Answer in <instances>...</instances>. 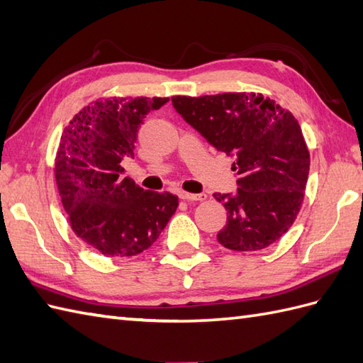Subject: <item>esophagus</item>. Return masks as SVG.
I'll list each match as a JSON object with an SVG mask.
<instances>
[{
	"mask_svg": "<svg viewBox=\"0 0 363 363\" xmlns=\"http://www.w3.org/2000/svg\"><path fill=\"white\" fill-rule=\"evenodd\" d=\"M179 197L182 200H189V201H201L206 199L205 194H191V192H184V191L179 192Z\"/></svg>",
	"mask_w": 363,
	"mask_h": 363,
	"instance_id": "obj_1",
	"label": "esophagus"
}]
</instances>
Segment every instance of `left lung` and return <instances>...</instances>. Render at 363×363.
<instances>
[{
	"label": "left lung",
	"mask_w": 363,
	"mask_h": 363,
	"mask_svg": "<svg viewBox=\"0 0 363 363\" xmlns=\"http://www.w3.org/2000/svg\"><path fill=\"white\" fill-rule=\"evenodd\" d=\"M183 120L217 151L234 158L235 194H214L228 211L217 240L233 251L277 242L302 208L309 152L294 115L262 94L172 96Z\"/></svg>",
	"instance_id": "8db88e82"
}]
</instances>
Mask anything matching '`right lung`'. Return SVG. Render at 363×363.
Instances as JSON below:
<instances>
[{
    "instance_id": "right-lung-1",
    "label": "right lung",
    "mask_w": 363,
    "mask_h": 363,
    "mask_svg": "<svg viewBox=\"0 0 363 363\" xmlns=\"http://www.w3.org/2000/svg\"><path fill=\"white\" fill-rule=\"evenodd\" d=\"M169 99H104L70 120L55 157L57 186L74 233L109 257L151 248L179 206L169 192L145 191L123 160L134 158L140 126Z\"/></svg>"
}]
</instances>
